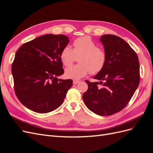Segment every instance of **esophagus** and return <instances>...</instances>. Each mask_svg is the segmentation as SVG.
Returning <instances> with one entry per match:
<instances>
[{
  "label": "esophagus",
  "instance_id": "obj_1",
  "mask_svg": "<svg viewBox=\"0 0 153 153\" xmlns=\"http://www.w3.org/2000/svg\"><path fill=\"white\" fill-rule=\"evenodd\" d=\"M80 82V81L79 80H73V84H74V85H76V84H78V83Z\"/></svg>",
  "mask_w": 153,
  "mask_h": 153
}]
</instances>
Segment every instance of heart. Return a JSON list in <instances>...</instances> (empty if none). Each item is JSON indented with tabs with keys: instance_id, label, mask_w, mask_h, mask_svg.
<instances>
[{
	"instance_id": "b5f03b06",
	"label": "heart",
	"mask_w": 153,
	"mask_h": 153,
	"mask_svg": "<svg viewBox=\"0 0 153 153\" xmlns=\"http://www.w3.org/2000/svg\"><path fill=\"white\" fill-rule=\"evenodd\" d=\"M73 48L66 45L61 51V60L64 66H69L78 59L79 64L68 68L65 71L67 78L79 80L90 72L97 74L103 69L106 55L105 51L98 47V45L89 36H82L73 42Z\"/></svg>"
}]
</instances>
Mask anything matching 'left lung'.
Masks as SVG:
<instances>
[{"mask_svg":"<svg viewBox=\"0 0 153 153\" xmlns=\"http://www.w3.org/2000/svg\"><path fill=\"white\" fill-rule=\"evenodd\" d=\"M100 39L106 64L93 78L98 81H85L88 89L83 100L92 112L105 116L121 111L130 101L139 85L140 64L135 51L120 37L105 34Z\"/></svg>","mask_w":153,"mask_h":153,"instance_id":"1","label":"left lung"}]
</instances>
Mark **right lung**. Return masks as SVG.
I'll use <instances>...</instances> for the list:
<instances>
[{"instance_id": "1", "label": "right lung", "mask_w": 153, "mask_h": 153, "mask_svg": "<svg viewBox=\"0 0 153 153\" xmlns=\"http://www.w3.org/2000/svg\"><path fill=\"white\" fill-rule=\"evenodd\" d=\"M68 37L45 34L25 43L18 50L11 67L18 99L27 108L45 114L61 106L72 80L58 76L64 73L61 51Z\"/></svg>"}]
</instances>
